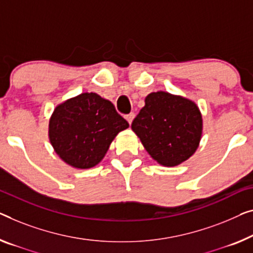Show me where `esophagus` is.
<instances>
[{
	"instance_id": "34e87169",
	"label": "esophagus",
	"mask_w": 253,
	"mask_h": 253,
	"mask_svg": "<svg viewBox=\"0 0 253 253\" xmlns=\"http://www.w3.org/2000/svg\"><path fill=\"white\" fill-rule=\"evenodd\" d=\"M134 117H135V115L133 114V112H130V114H128V115L125 116V118H126L128 123L131 124V122H133V119H134Z\"/></svg>"
}]
</instances>
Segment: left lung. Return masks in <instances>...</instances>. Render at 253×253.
I'll list each match as a JSON object with an SVG mask.
<instances>
[{
  "mask_svg": "<svg viewBox=\"0 0 253 253\" xmlns=\"http://www.w3.org/2000/svg\"><path fill=\"white\" fill-rule=\"evenodd\" d=\"M131 129L157 163L174 167L198 149L202 116L198 105L185 97L156 92L145 97Z\"/></svg>",
  "mask_w": 253,
  "mask_h": 253,
  "instance_id": "left-lung-1",
  "label": "left lung"
}]
</instances>
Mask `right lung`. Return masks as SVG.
<instances>
[{
  "instance_id": "1",
  "label": "right lung",
  "mask_w": 253,
  "mask_h": 253,
  "mask_svg": "<svg viewBox=\"0 0 253 253\" xmlns=\"http://www.w3.org/2000/svg\"><path fill=\"white\" fill-rule=\"evenodd\" d=\"M128 127L110 101L96 93H83L54 109L48 137L65 163L87 169L103 159L112 139Z\"/></svg>"
}]
</instances>
